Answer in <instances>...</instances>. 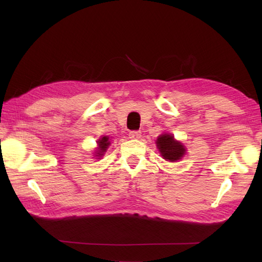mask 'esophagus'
Returning <instances> with one entry per match:
<instances>
[{
    "label": "esophagus",
    "instance_id": "34e87169",
    "mask_svg": "<svg viewBox=\"0 0 262 262\" xmlns=\"http://www.w3.org/2000/svg\"><path fill=\"white\" fill-rule=\"evenodd\" d=\"M129 137L131 139H139V138H141V132L140 131H131L129 133Z\"/></svg>",
    "mask_w": 262,
    "mask_h": 262
}]
</instances>
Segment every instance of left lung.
<instances>
[{"mask_svg": "<svg viewBox=\"0 0 262 262\" xmlns=\"http://www.w3.org/2000/svg\"><path fill=\"white\" fill-rule=\"evenodd\" d=\"M156 146L165 161L175 163L181 161L186 154V148L182 142L176 140L170 133H163L156 139Z\"/></svg>", "mask_w": 262, "mask_h": 262, "instance_id": "1", "label": "left lung"}]
</instances>
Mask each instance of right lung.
Returning <instances> with one entry per match:
<instances>
[{"label": "right lung", "instance_id": "right-lung-1", "mask_svg": "<svg viewBox=\"0 0 262 262\" xmlns=\"http://www.w3.org/2000/svg\"><path fill=\"white\" fill-rule=\"evenodd\" d=\"M111 145V138L107 136L100 137L97 140V147L95 148V152H94V157L97 159H100L104 156L106 150H107L108 147Z\"/></svg>", "mask_w": 262, "mask_h": 262}]
</instances>
